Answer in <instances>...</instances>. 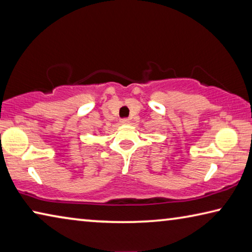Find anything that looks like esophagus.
<instances>
[{
  "label": "esophagus",
  "instance_id": "obj_1",
  "mask_svg": "<svg viewBox=\"0 0 252 252\" xmlns=\"http://www.w3.org/2000/svg\"><path fill=\"white\" fill-rule=\"evenodd\" d=\"M129 123H130L129 119H122V120H121V125H123V126H126V125H129Z\"/></svg>",
  "mask_w": 252,
  "mask_h": 252
}]
</instances>
